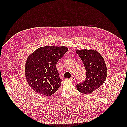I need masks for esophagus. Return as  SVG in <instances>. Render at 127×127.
<instances>
[{"mask_svg":"<svg viewBox=\"0 0 127 127\" xmlns=\"http://www.w3.org/2000/svg\"><path fill=\"white\" fill-rule=\"evenodd\" d=\"M70 80L71 81H75V77L74 76H73V75H72L71 77L70 78Z\"/></svg>","mask_w":127,"mask_h":127,"instance_id":"34e87169","label":"esophagus"}]
</instances>
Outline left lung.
I'll return each instance as SVG.
<instances>
[{
    "mask_svg": "<svg viewBox=\"0 0 127 127\" xmlns=\"http://www.w3.org/2000/svg\"><path fill=\"white\" fill-rule=\"evenodd\" d=\"M86 71V79L76 87L81 93L89 94L102 85L107 76L106 63L102 56L93 49L77 50Z\"/></svg>",
    "mask_w": 127,
    "mask_h": 127,
    "instance_id": "1",
    "label": "left lung"
}]
</instances>
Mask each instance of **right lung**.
Segmentation results:
<instances>
[{
  "label": "right lung",
  "mask_w": 127,
  "mask_h": 127,
  "mask_svg": "<svg viewBox=\"0 0 127 127\" xmlns=\"http://www.w3.org/2000/svg\"><path fill=\"white\" fill-rule=\"evenodd\" d=\"M68 50L66 46L48 45L37 48L28 56L25 74L32 90L47 96L56 92L62 81L56 64Z\"/></svg>",
  "instance_id": "obj_1"
}]
</instances>
